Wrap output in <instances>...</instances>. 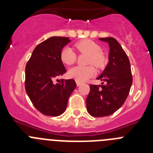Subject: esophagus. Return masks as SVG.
Returning a JSON list of instances; mask_svg holds the SVG:
<instances>
[{"label":"esophagus","mask_w":153,"mask_h":153,"mask_svg":"<svg viewBox=\"0 0 153 153\" xmlns=\"http://www.w3.org/2000/svg\"><path fill=\"white\" fill-rule=\"evenodd\" d=\"M76 85H77V86H80V85L82 84V83H81V82H79V81H77V80H76Z\"/></svg>","instance_id":"esophagus-1"}]
</instances>
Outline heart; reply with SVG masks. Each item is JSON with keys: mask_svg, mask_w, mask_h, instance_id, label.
<instances>
[{"mask_svg": "<svg viewBox=\"0 0 153 153\" xmlns=\"http://www.w3.org/2000/svg\"><path fill=\"white\" fill-rule=\"evenodd\" d=\"M76 49L81 53H87L88 64H94L97 67H102L105 63V58L102 53L100 46L95 42L90 40H83L77 42L75 44ZM60 60L63 63L71 65L75 63L76 54L71 47H64L60 52ZM96 73V70L93 65L86 67H76L70 68L68 71V76L79 82H83L92 77Z\"/></svg>", "mask_w": 153, "mask_h": 153, "instance_id": "b5f03b06", "label": "heart"}]
</instances>
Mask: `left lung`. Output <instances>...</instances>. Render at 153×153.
<instances>
[{
    "instance_id": "obj_1",
    "label": "left lung",
    "mask_w": 153,
    "mask_h": 153,
    "mask_svg": "<svg viewBox=\"0 0 153 153\" xmlns=\"http://www.w3.org/2000/svg\"><path fill=\"white\" fill-rule=\"evenodd\" d=\"M109 46V63L97 78L102 85H90L86 109L94 117L109 116L126 100L132 83L130 63L118 41L113 37L99 38Z\"/></svg>"
}]
</instances>
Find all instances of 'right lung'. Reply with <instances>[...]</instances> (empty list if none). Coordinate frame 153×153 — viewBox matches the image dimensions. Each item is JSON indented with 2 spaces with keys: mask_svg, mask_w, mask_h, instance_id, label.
I'll return each mask as SVG.
<instances>
[{
  "mask_svg": "<svg viewBox=\"0 0 153 153\" xmlns=\"http://www.w3.org/2000/svg\"><path fill=\"white\" fill-rule=\"evenodd\" d=\"M69 37L51 36L35 47L25 69V89L37 110L50 117H58L67 108L76 84L73 79L53 80L67 72L60 52L69 44Z\"/></svg>",
  "mask_w": 153,
  "mask_h": 153,
  "instance_id": "add662e5",
  "label": "right lung"
}]
</instances>
